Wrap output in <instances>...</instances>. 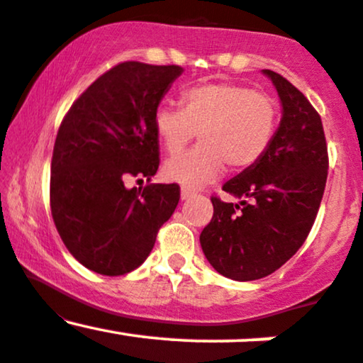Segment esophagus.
I'll return each mask as SVG.
<instances>
[{
  "label": "esophagus",
  "instance_id": "1",
  "mask_svg": "<svg viewBox=\"0 0 363 363\" xmlns=\"http://www.w3.org/2000/svg\"><path fill=\"white\" fill-rule=\"evenodd\" d=\"M196 193L193 189H187V187H182L181 189V199L182 201H184V199H189V198H193Z\"/></svg>",
  "mask_w": 363,
  "mask_h": 363
}]
</instances>
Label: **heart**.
<instances>
[{"label": "heart", "instance_id": "b5f03b06", "mask_svg": "<svg viewBox=\"0 0 363 363\" xmlns=\"http://www.w3.org/2000/svg\"><path fill=\"white\" fill-rule=\"evenodd\" d=\"M278 106L272 95L239 83H201L181 94V109L160 106L153 129L169 155H176L198 133L199 147L170 158L164 177L198 187L223 172L252 167L277 133Z\"/></svg>", "mask_w": 363, "mask_h": 363}]
</instances>
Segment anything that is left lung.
<instances>
[{
  "instance_id": "obj_1",
  "label": "left lung",
  "mask_w": 363,
  "mask_h": 363,
  "mask_svg": "<svg viewBox=\"0 0 363 363\" xmlns=\"http://www.w3.org/2000/svg\"><path fill=\"white\" fill-rule=\"evenodd\" d=\"M262 73L280 97V126L264 155L223 184L225 193L240 201L211 198L213 218L199 235L210 264L237 281L268 277L301 249L328 179L319 114L286 78L272 69Z\"/></svg>"
}]
</instances>
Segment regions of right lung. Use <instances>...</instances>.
I'll return each mask as SVG.
<instances>
[{
	"mask_svg": "<svg viewBox=\"0 0 363 363\" xmlns=\"http://www.w3.org/2000/svg\"><path fill=\"white\" fill-rule=\"evenodd\" d=\"M182 72L121 62L62 119L51 162V211L66 249L91 272L119 277L143 264L158 228L176 210L177 184L129 189L124 182L157 174L153 116Z\"/></svg>",
	"mask_w": 363,
	"mask_h": 363,
	"instance_id": "obj_1",
	"label": "right lung"
}]
</instances>
